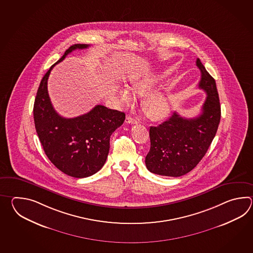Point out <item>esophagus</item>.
Listing matches in <instances>:
<instances>
[{"mask_svg":"<svg viewBox=\"0 0 253 253\" xmlns=\"http://www.w3.org/2000/svg\"><path fill=\"white\" fill-rule=\"evenodd\" d=\"M126 123H127V124H138V121H137V119H134V118H132V117H130V116H126Z\"/></svg>","mask_w":253,"mask_h":253,"instance_id":"34e87169","label":"esophagus"}]
</instances>
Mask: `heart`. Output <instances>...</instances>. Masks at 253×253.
<instances>
[{
  "instance_id": "1",
  "label": "heart",
  "mask_w": 253,
  "mask_h": 253,
  "mask_svg": "<svg viewBox=\"0 0 253 253\" xmlns=\"http://www.w3.org/2000/svg\"><path fill=\"white\" fill-rule=\"evenodd\" d=\"M161 81V77L158 75H147L140 78L133 82L132 88L135 94L145 96L150 93ZM119 97L125 105L129 106L134 102V97L129 89L126 87H119L118 89ZM143 110L150 119H163L170 112L169 98L162 92H154L146 96L143 104Z\"/></svg>"
}]
</instances>
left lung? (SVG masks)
<instances>
[{
  "mask_svg": "<svg viewBox=\"0 0 253 253\" xmlns=\"http://www.w3.org/2000/svg\"><path fill=\"white\" fill-rule=\"evenodd\" d=\"M196 66L201 71L198 86L207 94L202 113L186 119L174 111L164 123L151 126L150 150L145 156V166L153 173L178 177L192 171L214 138L220 119L216 83L200 59H196Z\"/></svg>",
  "mask_w": 253,
  "mask_h": 253,
  "instance_id": "8db88e82",
  "label": "left lung"
}]
</instances>
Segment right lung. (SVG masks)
<instances>
[{
  "label": "right lung",
  "instance_id": "1",
  "mask_svg": "<svg viewBox=\"0 0 253 253\" xmlns=\"http://www.w3.org/2000/svg\"><path fill=\"white\" fill-rule=\"evenodd\" d=\"M88 46H70L49 68L41 81L33 107L35 128L46 156L61 172L75 178L88 177L102 168L109 152L110 135L126 119L124 112L101 105L74 119H65L55 111L47 86L50 71L68 54Z\"/></svg>",
  "mask_w": 253,
  "mask_h": 253
}]
</instances>
